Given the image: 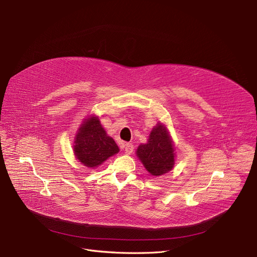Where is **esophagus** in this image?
<instances>
[{"mask_svg": "<svg viewBox=\"0 0 257 257\" xmlns=\"http://www.w3.org/2000/svg\"><path fill=\"white\" fill-rule=\"evenodd\" d=\"M133 150H134V147L132 144L128 143L125 145V153L126 154H131L133 152Z\"/></svg>", "mask_w": 257, "mask_h": 257, "instance_id": "obj_1", "label": "esophagus"}]
</instances>
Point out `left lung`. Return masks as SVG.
<instances>
[{
  "label": "left lung",
  "mask_w": 257,
  "mask_h": 257,
  "mask_svg": "<svg viewBox=\"0 0 257 257\" xmlns=\"http://www.w3.org/2000/svg\"><path fill=\"white\" fill-rule=\"evenodd\" d=\"M137 154L151 175L159 176L173 169L174 148L166 127L158 124L150 133L149 140L138 148Z\"/></svg>",
  "instance_id": "left-lung-1"
}]
</instances>
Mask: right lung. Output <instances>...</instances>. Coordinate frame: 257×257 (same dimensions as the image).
<instances>
[{
    "label": "right lung",
    "instance_id": "right-lung-1",
    "mask_svg": "<svg viewBox=\"0 0 257 257\" xmlns=\"http://www.w3.org/2000/svg\"><path fill=\"white\" fill-rule=\"evenodd\" d=\"M74 151L80 163L88 168H94L116 154L118 147L113 139L107 136L100 120L91 116L81 125L76 136Z\"/></svg>",
    "mask_w": 257,
    "mask_h": 257
}]
</instances>
